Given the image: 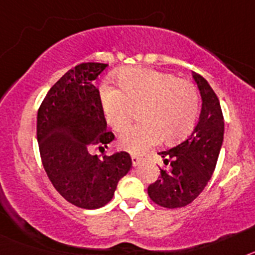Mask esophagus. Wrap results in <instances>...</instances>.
Instances as JSON below:
<instances>
[{"label":"esophagus","instance_id":"esophagus-1","mask_svg":"<svg viewBox=\"0 0 255 255\" xmlns=\"http://www.w3.org/2000/svg\"><path fill=\"white\" fill-rule=\"evenodd\" d=\"M140 161H141V158L139 157V155L131 154V162H132V164H134V166H138V164L140 163Z\"/></svg>","mask_w":255,"mask_h":255}]
</instances>
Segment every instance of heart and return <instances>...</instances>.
Instances as JSON below:
<instances>
[{"instance_id": "heart-1", "label": "heart", "mask_w": 255, "mask_h": 255, "mask_svg": "<svg viewBox=\"0 0 255 255\" xmlns=\"http://www.w3.org/2000/svg\"><path fill=\"white\" fill-rule=\"evenodd\" d=\"M120 89L101 87L100 98L107 124L115 131L130 125L134 110L141 124L120 135V145L131 153L145 152L162 140L186 138L197 123L199 93L195 85L172 74L147 67L124 69L116 75Z\"/></svg>"}]
</instances>
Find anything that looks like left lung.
Wrapping results in <instances>:
<instances>
[{"label": "left lung", "instance_id": "1", "mask_svg": "<svg viewBox=\"0 0 255 255\" xmlns=\"http://www.w3.org/2000/svg\"><path fill=\"white\" fill-rule=\"evenodd\" d=\"M202 97L199 121L188 138L159 153L171 170H161L159 180L148 186V195L164 208L190 204L204 190L216 168L224 141V115L217 96L203 76L193 73Z\"/></svg>", "mask_w": 255, "mask_h": 255}]
</instances>
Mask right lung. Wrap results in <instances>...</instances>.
<instances>
[{"instance_id": "add662e5", "label": "right lung", "mask_w": 255, "mask_h": 255, "mask_svg": "<svg viewBox=\"0 0 255 255\" xmlns=\"http://www.w3.org/2000/svg\"><path fill=\"white\" fill-rule=\"evenodd\" d=\"M107 64L84 62L69 70L49 89L38 110L37 140L52 185L69 203L97 209L112 199L117 184L131 168L126 152L112 155L89 153L107 148L115 139L108 131L94 87Z\"/></svg>"}]
</instances>
